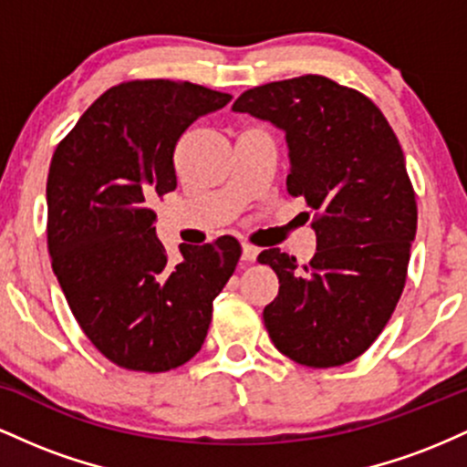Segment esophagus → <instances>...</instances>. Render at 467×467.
I'll use <instances>...</instances> for the list:
<instances>
[{
  "label": "esophagus",
  "mask_w": 467,
  "mask_h": 467,
  "mask_svg": "<svg viewBox=\"0 0 467 467\" xmlns=\"http://www.w3.org/2000/svg\"><path fill=\"white\" fill-rule=\"evenodd\" d=\"M241 259L245 261V264H252V261L256 259V254H259V248H256V245H252V244H244L241 245Z\"/></svg>",
  "instance_id": "34e87169"
}]
</instances>
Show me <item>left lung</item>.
I'll return each instance as SVG.
<instances>
[{"mask_svg":"<svg viewBox=\"0 0 467 467\" xmlns=\"http://www.w3.org/2000/svg\"><path fill=\"white\" fill-rule=\"evenodd\" d=\"M233 109L285 131L287 192L316 211L309 264L278 248L259 254L278 276L267 334L305 367L356 360L395 312L417 230L398 136L371 99L320 74L252 88Z\"/></svg>","mask_w":467,"mask_h":467,"instance_id":"1","label":"left lung"}]
</instances>
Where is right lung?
Listing matches in <instances>:
<instances>
[{
  "mask_svg": "<svg viewBox=\"0 0 467 467\" xmlns=\"http://www.w3.org/2000/svg\"><path fill=\"white\" fill-rule=\"evenodd\" d=\"M233 96L184 80H127L88 107L47 173V250L74 318L109 362L164 373L202 349L234 237L180 245L171 264L151 203L175 191V144Z\"/></svg>",
  "mask_w": 467,
  "mask_h": 467,
  "instance_id": "right-lung-1",
  "label": "right lung"
}]
</instances>
